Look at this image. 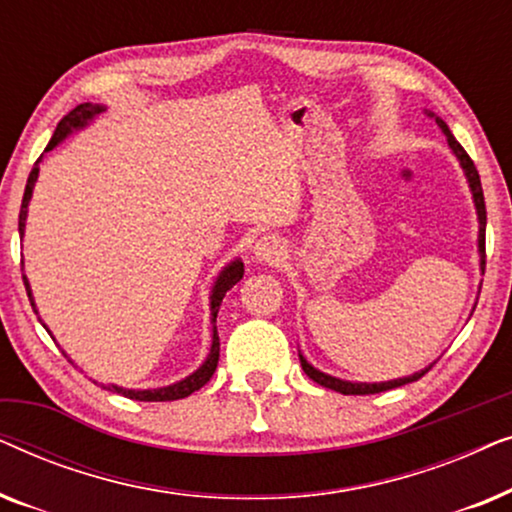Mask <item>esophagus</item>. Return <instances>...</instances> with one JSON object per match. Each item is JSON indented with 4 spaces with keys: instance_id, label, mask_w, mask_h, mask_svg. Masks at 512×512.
<instances>
[{
    "instance_id": "obj_1",
    "label": "esophagus",
    "mask_w": 512,
    "mask_h": 512,
    "mask_svg": "<svg viewBox=\"0 0 512 512\" xmlns=\"http://www.w3.org/2000/svg\"><path fill=\"white\" fill-rule=\"evenodd\" d=\"M254 254L261 263H279V258L284 256V244L275 235H265L256 242Z\"/></svg>"
}]
</instances>
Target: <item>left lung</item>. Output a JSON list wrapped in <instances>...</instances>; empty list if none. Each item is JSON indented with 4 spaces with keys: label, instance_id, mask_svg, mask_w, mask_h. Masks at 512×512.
<instances>
[{
    "label": "left lung",
    "instance_id": "obj_1",
    "mask_svg": "<svg viewBox=\"0 0 512 512\" xmlns=\"http://www.w3.org/2000/svg\"><path fill=\"white\" fill-rule=\"evenodd\" d=\"M433 116V114H431ZM438 128L445 132L447 142H450L454 156L459 158L461 167H464L466 177H468V186H471L473 191V200H475V209H478V219H480V235H478V247H480V265L482 270H485V228H487V209H485V195H482V184H480V174H478V167H475V163L471 160V156L464 151V146H461L457 139H454V135L450 132V128H447V123L443 121V118H436ZM300 366H303L305 375L310 377L312 382L321 384V387L326 389H333V391H340V394L345 396H366V394H380V391H389V389H396V387H403V384H410L419 380V377H424L426 373H429V368L422 370V373H415V375H408V377H401V380H391V382H377V384H359V382H345V380H338V377H331L326 373H321V370L312 368L310 363H307L303 356H300Z\"/></svg>",
    "mask_w": 512,
    "mask_h": 512
}]
</instances>
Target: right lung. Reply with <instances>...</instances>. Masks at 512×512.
Here are the masks:
<instances>
[{
    "label": "right lung",
    "mask_w": 512,
    "mask_h": 512,
    "mask_svg": "<svg viewBox=\"0 0 512 512\" xmlns=\"http://www.w3.org/2000/svg\"><path fill=\"white\" fill-rule=\"evenodd\" d=\"M104 111V107L100 104H79V107L69 111V114L62 118L58 123V128H55L51 142H48L46 151H51L53 146H58L62 139H65L69 132L72 130H79L86 125L90 118L95 114H100ZM39 163H41V156L37 158V163H34L30 177H27V184H25V193H23V205H20V214H18V233L23 237L25 233V216H27V205H30V198H32V188H34V181H37V174H39ZM244 275V263L242 261H233L228 265V268L221 270L219 279H216L214 289H212V321H216V312H219L221 307V300L226 293L233 289V286L240 282ZM25 279V291H27V298H30V303L34 307V300H32V291H30V284H27V277ZM34 312H37V307H34ZM46 328V326H44ZM216 363H219V333H216V326H214V335H212V352H209L207 361L202 363V366L195 370L193 375H188L186 380H181L177 384H170V387H163V389H146V391H135V389H123V387H116V384H109V391H116V394H123L128 398H135V401H179V398H186L191 396L193 391H198L200 387H205V384L212 380L214 370H216Z\"/></svg>",
    "instance_id": "add662e5"
}]
</instances>
